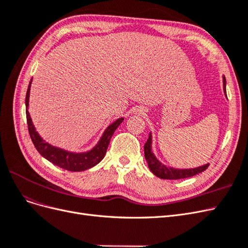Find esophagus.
<instances>
[{
	"label": "esophagus",
	"instance_id": "esophagus-1",
	"mask_svg": "<svg viewBox=\"0 0 248 248\" xmlns=\"http://www.w3.org/2000/svg\"><path fill=\"white\" fill-rule=\"evenodd\" d=\"M141 111H142V110H141Z\"/></svg>",
	"mask_w": 248,
	"mask_h": 248
}]
</instances>
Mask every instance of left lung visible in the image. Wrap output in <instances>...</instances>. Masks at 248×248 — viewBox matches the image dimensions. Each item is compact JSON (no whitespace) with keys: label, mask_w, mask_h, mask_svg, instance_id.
I'll use <instances>...</instances> for the list:
<instances>
[{"label":"left lung","mask_w":248,"mask_h":248,"mask_svg":"<svg viewBox=\"0 0 248 248\" xmlns=\"http://www.w3.org/2000/svg\"><path fill=\"white\" fill-rule=\"evenodd\" d=\"M223 91L224 94L227 95V90H226V78L223 77ZM152 136L151 133L149 134V139L146 141L144 146L145 150V158L148 162V167L151 170V171L155 176L161 179H168V180H179V179H184V178H189L192 176H196L200 172L204 171L208 169L209 163L205 164V166H202L199 168L194 169H184V170H179L174 168H168L162 164L158 159L156 158L155 155L152 152Z\"/></svg>","instance_id":"left-lung-1"}]
</instances>
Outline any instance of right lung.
<instances>
[{"mask_svg":"<svg viewBox=\"0 0 248 248\" xmlns=\"http://www.w3.org/2000/svg\"><path fill=\"white\" fill-rule=\"evenodd\" d=\"M32 81V80H31ZM31 81L28 87V91L26 95V115H27V123H28V129L30 137L33 141L35 148L44 158L50 161L51 163L56 164V166L62 168L64 170H70V171H81L86 170L88 169H91L97 163H99L104 155L107 153V150L109 144V140L114 134L115 130L118 128L119 125L123 122V118H120L116 121L110 124L108 128L102 134L100 140L91 151H88L85 153H71L68 151H65L63 149L56 148L54 146L49 145L48 142L44 141L40 136L35 130V127L32 123L31 117H30L28 107H29V97H30V88H31Z\"/></svg>","mask_w":248,"mask_h":248,"instance_id":"obj_1","label":"right lung"}]
</instances>
